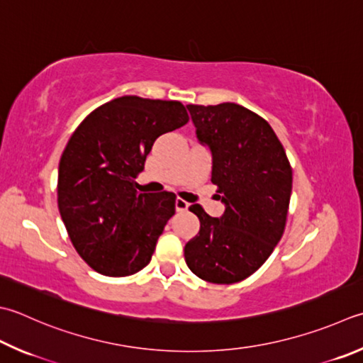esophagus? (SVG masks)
<instances>
[{"mask_svg": "<svg viewBox=\"0 0 363 363\" xmlns=\"http://www.w3.org/2000/svg\"><path fill=\"white\" fill-rule=\"evenodd\" d=\"M189 207V203L183 199H175V210L177 211H186Z\"/></svg>", "mask_w": 363, "mask_h": 363, "instance_id": "esophagus-1", "label": "esophagus"}]
</instances>
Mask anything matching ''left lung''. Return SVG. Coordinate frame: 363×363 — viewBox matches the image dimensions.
Listing matches in <instances>:
<instances>
[{
  "mask_svg": "<svg viewBox=\"0 0 363 363\" xmlns=\"http://www.w3.org/2000/svg\"><path fill=\"white\" fill-rule=\"evenodd\" d=\"M186 108L197 140L211 153V182L224 213L213 218L191 205L201 229L184 245V261L205 281L238 283L269 259L283 235L292 169L275 131L255 112L234 102Z\"/></svg>",
  "mask_w": 363,
  "mask_h": 363,
  "instance_id": "left-lung-1",
  "label": "left lung"
}]
</instances>
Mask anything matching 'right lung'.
Returning a JSON list of instances; mask_svg holds the SVG:
<instances>
[{"label":"right lung","mask_w":363,"mask_h":363,"mask_svg":"<svg viewBox=\"0 0 363 363\" xmlns=\"http://www.w3.org/2000/svg\"><path fill=\"white\" fill-rule=\"evenodd\" d=\"M188 120L179 101L123 96L93 111L71 135L58 167V208L93 270L128 277L150 262L175 213V194H142L134 179L155 140Z\"/></svg>","instance_id":"obj_1"}]
</instances>
